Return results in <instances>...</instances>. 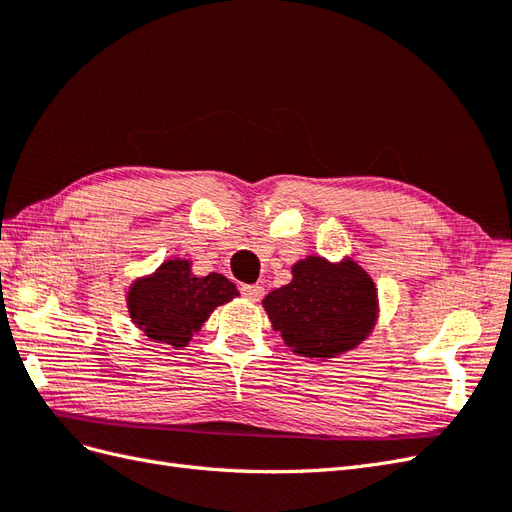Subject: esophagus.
<instances>
[{
    "mask_svg": "<svg viewBox=\"0 0 512 512\" xmlns=\"http://www.w3.org/2000/svg\"><path fill=\"white\" fill-rule=\"evenodd\" d=\"M241 294L250 301H260L262 297H265V288H262L260 284H243Z\"/></svg>",
    "mask_w": 512,
    "mask_h": 512,
    "instance_id": "34e87169",
    "label": "esophagus"
}]
</instances>
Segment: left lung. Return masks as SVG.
<instances>
[{
	"mask_svg": "<svg viewBox=\"0 0 512 512\" xmlns=\"http://www.w3.org/2000/svg\"><path fill=\"white\" fill-rule=\"evenodd\" d=\"M269 320L286 346L309 359H331L359 346L378 316V294L354 260L339 265L307 256L292 267V282L269 292Z\"/></svg>",
	"mask_w": 512,
	"mask_h": 512,
	"instance_id": "left-lung-1",
	"label": "left lung"
}]
</instances>
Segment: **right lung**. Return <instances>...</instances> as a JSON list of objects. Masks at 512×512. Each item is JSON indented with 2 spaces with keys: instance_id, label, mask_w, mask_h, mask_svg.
Segmentation results:
<instances>
[{
  "instance_id": "right-lung-1",
  "label": "right lung",
  "mask_w": 512,
  "mask_h": 512,
  "mask_svg": "<svg viewBox=\"0 0 512 512\" xmlns=\"http://www.w3.org/2000/svg\"><path fill=\"white\" fill-rule=\"evenodd\" d=\"M239 297L237 286L220 273L196 277L190 260H166L153 275L136 280L128 290L132 322L153 342L188 346L218 305Z\"/></svg>"
}]
</instances>
